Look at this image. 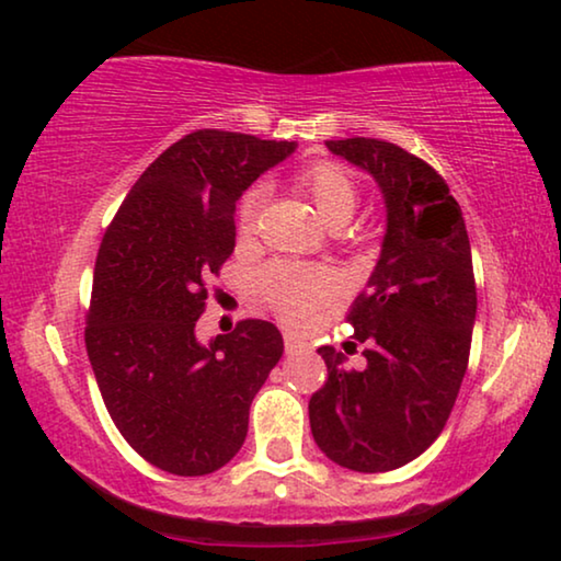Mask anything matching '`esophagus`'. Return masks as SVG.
<instances>
[{
	"label": "esophagus",
	"instance_id": "esophagus-1",
	"mask_svg": "<svg viewBox=\"0 0 561 561\" xmlns=\"http://www.w3.org/2000/svg\"><path fill=\"white\" fill-rule=\"evenodd\" d=\"M284 350H287V355L297 353V350H302V340L297 337V334H284Z\"/></svg>",
	"mask_w": 561,
	"mask_h": 561
}]
</instances>
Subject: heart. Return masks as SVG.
<instances>
[{
    "instance_id": "1",
    "label": "heart",
    "mask_w": 561,
    "mask_h": 561,
    "mask_svg": "<svg viewBox=\"0 0 561 561\" xmlns=\"http://www.w3.org/2000/svg\"><path fill=\"white\" fill-rule=\"evenodd\" d=\"M299 188L312 201L317 214L330 229L347 227L360 204V191L347 171L334 163H320L299 173ZM264 191L252 188L239 206V233H249L254 229V219L259 206H262ZM259 287H262L266 302L274 307L284 322L299 324L305 322L314 307L324 302L334 291V277L324 266L297 264V262H274L259 274Z\"/></svg>"
}]
</instances>
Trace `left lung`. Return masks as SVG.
Instances as JSON below:
<instances>
[{
	"label": "left lung",
	"instance_id": "obj_1",
	"mask_svg": "<svg viewBox=\"0 0 561 561\" xmlns=\"http://www.w3.org/2000/svg\"><path fill=\"white\" fill-rule=\"evenodd\" d=\"M328 148L378 183L386 237L347 314L365 367L345 370V355L317 350L328 382L309 400V425L330 461L382 473L421 456L454 411L476 322L471 244L461 206L421 158L375 138Z\"/></svg>",
	"mask_w": 561,
	"mask_h": 561
}]
</instances>
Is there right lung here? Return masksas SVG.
I'll list each match as a JSON object with an SVG mask.
<instances>
[{
	"mask_svg": "<svg viewBox=\"0 0 561 561\" xmlns=\"http://www.w3.org/2000/svg\"><path fill=\"white\" fill-rule=\"evenodd\" d=\"M289 140L196 130L163 150L100 244L85 345L123 438L161 471L206 476L244 446L249 408L284 353L272 322L196 337L204 282L237 244V201Z\"/></svg>",
	"mask_w": 561,
	"mask_h": 561,
	"instance_id": "1",
	"label": "right lung"
}]
</instances>
